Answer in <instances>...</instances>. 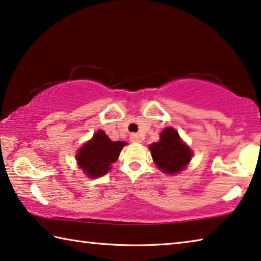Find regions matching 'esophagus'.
Listing matches in <instances>:
<instances>
[{
  "instance_id": "1",
  "label": "esophagus",
  "mask_w": 261,
  "mask_h": 261,
  "mask_svg": "<svg viewBox=\"0 0 261 261\" xmlns=\"http://www.w3.org/2000/svg\"><path fill=\"white\" fill-rule=\"evenodd\" d=\"M130 141L134 143H140L142 142V138L139 134H132L130 135Z\"/></svg>"
}]
</instances>
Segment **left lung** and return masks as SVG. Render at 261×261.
I'll list each match as a JSON object with an SVG mask.
<instances>
[{
	"label": "left lung",
	"instance_id": "left-lung-1",
	"mask_svg": "<svg viewBox=\"0 0 261 261\" xmlns=\"http://www.w3.org/2000/svg\"><path fill=\"white\" fill-rule=\"evenodd\" d=\"M157 168L165 173L174 174L182 171L190 163L192 150L182 142L178 132L168 127L162 132L160 141L149 146Z\"/></svg>",
	"mask_w": 261,
	"mask_h": 261
}]
</instances>
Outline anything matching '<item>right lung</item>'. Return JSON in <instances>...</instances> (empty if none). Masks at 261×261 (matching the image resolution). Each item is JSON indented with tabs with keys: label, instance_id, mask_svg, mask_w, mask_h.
<instances>
[{
	"label": "right lung",
	"instance_id": "1",
	"mask_svg": "<svg viewBox=\"0 0 261 261\" xmlns=\"http://www.w3.org/2000/svg\"><path fill=\"white\" fill-rule=\"evenodd\" d=\"M123 146H126V142L111 141L105 132L99 129L76 153V161L89 178L101 177L111 170V164L119 159Z\"/></svg>",
	"mask_w": 261,
	"mask_h": 261
}]
</instances>
